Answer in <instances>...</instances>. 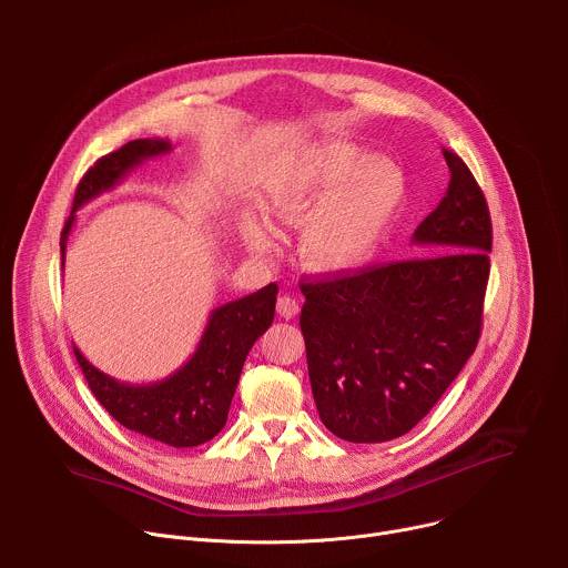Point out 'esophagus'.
I'll use <instances>...</instances> for the list:
<instances>
[{
    "mask_svg": "<svg viewBox=\"0 0 568 568\" xmlns=\"http://www.w3.org/2000/svg\"><path fill=\"white\" fill-rule=\"evenodd\" d=\"M276 310H278V314H281L283 318H292V316L298 314L301 303H298L294 296L283 294V296H278V301H276Z\"/></svg>",
    "mask_w": 568,
    "mask_h": 568,
    "instance_id": "1",
    "label": "esophagus"
}]
</instances>
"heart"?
Listing matches in <instances>:
<instances>
[{"label":"heart","instance_id":"b5f03b06","mask_svg":"<svg viewBox=\"0 0 568 568\" xmlns=\"http://www.w3.org/2000/svg\"><path fill=\"white\" fill-rule=\"evenodd\" d=\"M409 182L390 159L326 139L278 156L263 175V206L285 226H301V263L321 276L353 274L379 252L407 206ZM242 235L256 252L272 247L270 224L242 215Z\"/></svg>","mask_w":568,"mask_h":568}]
</instances>
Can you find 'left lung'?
Masks as SVG:
<instances>
[{"instance_id": "left-lung-1", "label": "left lung", "mask_w": 568, "mask_h": 568, "mask_svg": "<svg viewBox=\"0 0 568 568\" xmlns=\"http://www.w3.org/2000/svg\"><path fill=\"white\" fill-rule=\"evenodd\" d=\"M449 184L412 245L434 256L305 281L301 333L321 423L348 443L412 432L476 348L493 222L463 159L443 150Z\"/></svg>"}]
</instances>
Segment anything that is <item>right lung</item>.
Here are the masks:
<instances>
[{
  "label": "right lung",
  "mask_w": 568,
  "mask_h": 568,
  "mask_svg": "<svg viewBox=\"0 0 568 568\" xmlns=\"http://www.w3.org/2000/svg\"><path fill=\"white\" fill-rule=\"evenodd\" d=\"M171 150L169 139H134L97 161L75 189L73 209L60 237L62 267L75 211L119 186L145 159ZM276 294L278 285L270 283L254 294L211 310L191 359L159 382H119L92 366L75 346L73 355L97 399L125 429L171 447H197L224 427L242 364L274 321Z\"/></svg>",
  "instance_id": "add662e5"
}]
</instances>
